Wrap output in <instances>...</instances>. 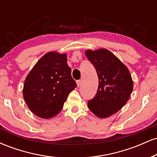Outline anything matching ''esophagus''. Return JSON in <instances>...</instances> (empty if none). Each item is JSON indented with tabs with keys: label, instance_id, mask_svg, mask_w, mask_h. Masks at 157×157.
<instances>
[{
	"label": "esophagus",
	"instance_id": "1",
	"mask_svg": "<svg viewBox=\"0 0 157 157\" xmlns=\"http://www.w3.org/2000/svg\"><path fill=\"white\" fill-rule=\"evenodd\" d=\"M81 84H82V81H81V80H77V87H79V86H80Z\"/></svg>",
	"mask_w": 157,
	"mask_h": 157
}]
</instances>
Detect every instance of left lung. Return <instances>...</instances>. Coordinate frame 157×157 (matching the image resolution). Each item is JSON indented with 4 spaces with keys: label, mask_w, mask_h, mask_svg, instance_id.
Here are the masks:
<instances>
[{
    "label": "left lung",
    "mask_w": 157,
    "mask_h": 157,
    "mask_svg": "<svg viewBox=\"0 0 157 157\" xmlns=\"http://www.w3.org/2000/svg\"><path fill=\"white\" fill-rule=\"evenodd\" d=\"M86 56L96 69L99 79L97 92L88 106L94 114L107 118L123 107L134 89L128 68L105 48L86 50Z\"/></svg>",
    "instance_id": "left-lung-1"
}]
</instances>
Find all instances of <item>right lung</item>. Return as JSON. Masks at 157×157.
I'll list each match as a JSON object with an SVG mask.
<instances>
[{"mask_svg":"<svg viewBox=\"0 0 157 157\" xmlns=\"http://www.w3.org/2000/svg\"><path fill=\"white\" fill-rule=\"evenodd\" d=\"M67 64V55L51 52L37 61L27 75L23 95L29 109L37 117H54L77 87Z\"/></svg>","mask_w":157,"mask_h":157,"instance_id":"1","label":"right lung"}]
</instances>
